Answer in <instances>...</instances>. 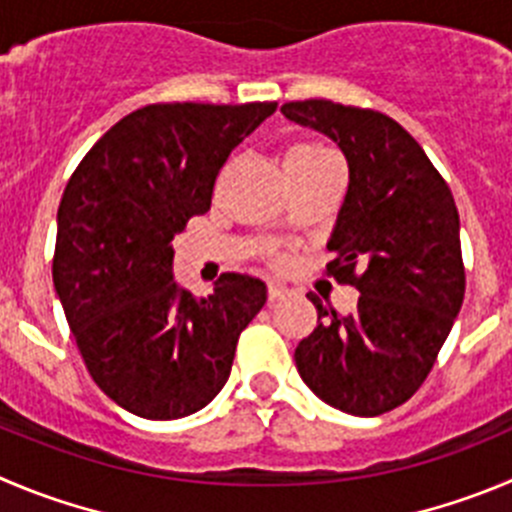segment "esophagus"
Here are the masks:
<instances>
[{"label": "esophagus", "instance_id": "esophagus-1", "mask_svg": "<svg viewBox=\"0 0 512 512\" xmlns=\"http://www.w3.org/2000/svg\"><path fill=\"white\" fill-rule=\"evenodd\" d=\"M288 293H290L288 285L275 283V280H270V283H267V298L270 300H280V298H285Z\"/></svg>", "mask_w": 512, "mask_h": 512}]
</instances>
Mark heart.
Returning <instances> with one entry per match:
<instances>
[{
    "instance_id": "heart-1",
    "label": "heart",
    "mask_w": 512,
    "mask_h": 512,
    "mask_svg": "<svg viewBox=\"0 0 512 512\" xmlns=\"http://www.w3.org/2000/svg\"><path fill=\"white\" fill-rule=\"evenodd\" d=\"M285 164H288L290 174H303V171H315L323 169V166H343V161L323 141H303L298 146H293Z\"/></svg>"
}]
</instances>
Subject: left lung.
Masks as SVG:
<instances>
[{"label": "left lung", "instance_id": "8db88e82", "mask_svg": "<svg viewBox=\"0 0 512 512\" xmlns=\"http://www.w3.org/2000/svg\"><path fill=\"white\" fill-rule=\"evenodd\" d=\"M283 113L346 154L348 191L326 275L361 293L346 315L308 293L318 326L295 348V366L326 404L379 417L417 394L462 308L455 197L412 133L386 113L326 98L293 100Z\"/></svg>", "mask_w": 512, "mask_h": 512}]
</instances>
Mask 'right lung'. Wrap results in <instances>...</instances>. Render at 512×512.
I'll use <instances>...</instances> for the list:
<instances>
[{"mask_svg": "<svg viewBox=\"0 0 512 512\" xmlns=\"http://www.w3.org/2000/svg\"><path fill=\"white\" fill-rule=\"evenodd\" d=\"M278 103H151L95 141L62 191L52 280L85 369L143 419H179L219 394L265 283L222 272L179 290L171 240L212 207L224 161Z\"/></svg>", "mask_w": 512, "mask_h": 512, "instance_id": "obj_1", "label": "right lung"}]
</instances>
